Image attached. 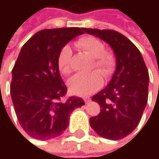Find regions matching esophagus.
<instances>
[{
	"label": "esophagus",
	"instance_id": "obj_1",
	"mask_svg": "<svg viewBox=\"0 0 159 159\" xmlns=\"http://www.w3.org/2000/svg\"><path fill=\"white\" fill-rule=\"evenodd\" d=\"M84 101L85 104H88V103L91 101V99H90L89 98H84Z\"/></svg>",
	"mask_w": 159,
	"mask_h": 159
}]
</instances>
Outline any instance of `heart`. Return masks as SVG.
Returning a JSON list of instances; mask_svg holds the SVG:
<instances>
[{"instance_id":"1","label":"heart","mask_w":159,"mask_h":159,"mask_svg":"<svg viewBox=\"0 0 159 159\" xmlns=\"http://www.w3.org/2000/svg\"><path fill=\"white\" fill-rule=\"evenodd\" d=\"M77 47L90 57L93 58L91 68H96L104 76L108 75L113 65L111 55L105 51L104 44L93 36H84L76 42ZM72 48L69 45H64L61 48L57 57V65L60 72L63 75H68L71 72V58ZM103 80L98 72H93L88 75H76L68 81V87L71 93L87 97L98 91L102 85Z\"/></svg>"}]
</instances>
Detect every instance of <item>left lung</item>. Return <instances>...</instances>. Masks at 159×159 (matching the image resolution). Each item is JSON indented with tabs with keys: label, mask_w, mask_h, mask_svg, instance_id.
<instances>
[{
	"label": "left lung",
	"mask_w": 159,
	"mask_h": 159,
	"mask_svg": "<svg viewBox=\"0 0 159 159\" xmlns=\"http://www.w3.org/2000/svg\"><path fill=\"white\" fill-rule=\"evenodd\" d=\"M84 31L107 42L116 56V70L109 84L92 98L99 104L100 113L90 118V126L106 139H122L137 127L147 104V68L139 49L122 34L111 29Z\"/></svg>",
	"instance_id": "obj_1"
}]
</instances>
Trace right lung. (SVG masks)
<instances>
[{"instance_id": "1", "label": "right lung", "mask_w": 159, "mask_h": 159, "mask_svg": "<svg viewBox=\"0 0 159 159\" xmlns=\"http://www.w3.org/2000/svg\"><path fill=\"white\" fill-rule=\"evenodd\" d=\"M84 28L43 29L22 47L12 70L11 97L17 119L32 138L48 140L61 135L69 124L70 114L84 105L78 97L61 98L67 87L57 65L58 54Z\"/></svg>"}]
</instances>
